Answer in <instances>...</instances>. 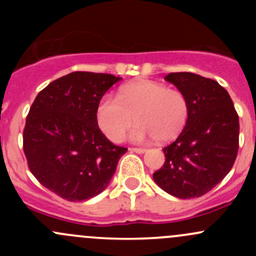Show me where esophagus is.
Returning a JSON list of instances; mask_svg holds the SVG:
<instances>
[{
    "mask_svg": "<svg viewBox=\"0 0 256 256\" xmlns=\"http://www.w3.org/2000/svg\"><path fill=\"white\" fill-rule=\"evenodd\" d=\"M130 151L131 152H135V154H144V152H146V150L144 148H130Z\"/></svg>",
    "mask_w": 256,
    "mask_h": 256,
    "instance_id": "34e87169",
    "label": "esophagus"
}]
</instances>
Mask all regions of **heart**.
<instances>
[{
	"label": "heart",
	"instance_id": "b5f03b06",
	"mask_svg": "<svg viewBox=\"0 0 256 256\" xmlns=\"http://www.w3.org/2000/svg\"><path fill=\"white\" fill-rule=\"evenodd\" d=\"M96 118L102 132L114 142L122 140L135 118L138 125L130 134L134 142L152 138L156 142L166 144L184 128L188 102L180 90L152 80H136L121 88L118 99L104 98Z\"/></svg>",
	"mask_w": 256,
	"mask_h": 256
}]
</instances>
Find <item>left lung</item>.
Returning a JSON list of instances; mask_svg holds the SVG:
<instances>
[{
  "label": "left lung",
  "instance_id": "8db88e82",
  "mask_svg": "<svg viewBox=\"0 0 256 256\" xmlns=\"http://www.w3.org/2000/svg\"><path fill=\"white\" fill-rule=\"evenodd\" d=\"M164 79L187 98L188 118L177 140L164 148L166 161L154 180L180 200L200 197L233 167L239 147L238 114L216 80L187 72Z\"/></svg>",
  "mask_w": 256,
  "mask_h": 256
}]
</instances>
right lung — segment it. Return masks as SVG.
<instances>
[{"label": "right lung", "mask_w": 256, "mask_h": 256, "mask_svg": "<svg viewBox=\"0 0 256 256\" xmlns=\"http://www.w3.org/2000/svg\"><path fill=\"white\" fill-rule=\"evenodd\" d=\"M120 76L73 72L48 84L33 102L23 131L28 167L40 184L70 202L88 200L109 186L128 148L98 126L102 95Z\"/></svg>", "instance_id": "right-lung-1"}]
</instances>
